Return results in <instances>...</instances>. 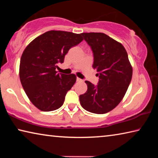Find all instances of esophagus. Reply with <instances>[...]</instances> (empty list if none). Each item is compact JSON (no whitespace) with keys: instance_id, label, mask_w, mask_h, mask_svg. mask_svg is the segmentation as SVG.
<instances>
[{"instance_id":"obj_1","label":"esophagus","mask_w":158,"mask_h":158,"mask_svg":"<svg viewBox=\"0 0 158 158\" xmlns=\"http://www.w3.org/2000/svg\"><path fill=\"white\" fill-rule=\"evenodd\" d=\"M77 81H78V82H82V81H83V80H82L81 79L78 78V77H77Z\"/></svg>"}]
</instances>
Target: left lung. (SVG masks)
<instances>
[{"mask_svg": "<svg viewBox=\"0 0 158 158\" xmlns=\"http://www.w3.org/2000/svg\"><path fill=\"white\" fill-rule=\"evenodd\" d=\"M94 56L93 68L99 81L94 85L85 81L88 89L79 95L85 110L98 114L111 111L121 102L132 77V68L126 50L121 43L102 33H83Z\"/></svg>", "mask_w": 158, "mask_h": 158, "instance_id": "left-lung-1", "label": "left lung"}]
</instances>
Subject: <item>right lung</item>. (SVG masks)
<instances>
[{
    "instance_id": "obj_1",
    "label": "right lung",
    "mask_w": 158,
    "mask_h": 158,
    "mask_svg": "<svg viewBox=\"0 0 158 158\" xmlns=\"http://www.w3.org/2000/svg\"><path fill=\"white\" fill-rule=\"evenodd\" d=\"M81 34L49 31L37 37L21 55L19 78L23 90L34 106L42 111L60 108L69 90L76 82L75 74L57 73L71 47L83 40Z\"/></svg>"
}]
</instances>
